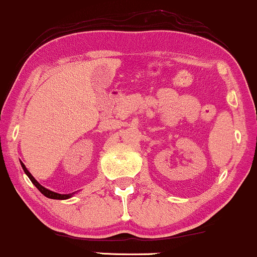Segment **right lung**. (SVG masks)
<instances>
[{"instance_id": "right-lung-1", "label": "right lung", "mask_w": 257, "mask_h": 257, "mask_svg": "<svg viewBox=\"0 0 257 257\" xmlns=\"http://www.w3.org/2000/svg\"><path fill=\"white\" fill-rule=\"evenodd\" d=\"M21 165H22L23 171L26 172V174L28 175V178L30 179L31 182H33V184L37 187L38 191H40L43 195L47 196V198H50V199H58V200H65V199H69L70 196L72 195V194H58V193H55V192H52V191H49V189H47L45 187H43V186L40 185L36 180H35V178L33 177V175L30 174V172L27 170V168H26V166H24V164H23V163H21Z\"/></svg>"}]
</instances>
